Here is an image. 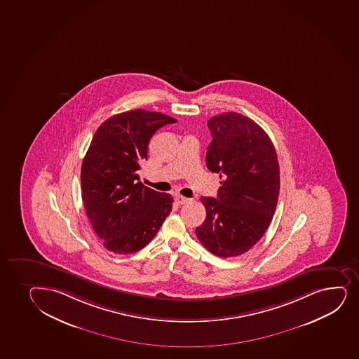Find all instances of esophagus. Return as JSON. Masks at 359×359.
Returning a JSON list of instances; mask_svg holds the SVG:
<instances>
[{"label": "esophagus", "instance_id": "1", "mask_svg": "<svg viewBox=\"0 0 359 359\" xmlns=\"http://www.w3.org/2000/svg\"><path fill=\"white\" fill-rule=\"evenodd\" d=\"M189 202H191V199H189V198L182 197V196L175 197V203L177 205H184V204H187Z\"/></svg>", "mask_w": 359, "mask_h": 359}]
</instances>
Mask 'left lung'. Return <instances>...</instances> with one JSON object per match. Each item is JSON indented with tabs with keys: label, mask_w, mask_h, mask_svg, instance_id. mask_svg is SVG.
<instances>
[{
	"label": "left lung",
	"mask_w": 359,
	"mask_h": 359,
	"mask_svg": "<svg viewBox=\"0 0 359 359\" xmlns=\"http://www.w3.org/2000/svg\"><path fill=\"white\" fill-rule=\"evenodd\" d=\"M206 167L222 179L217 198L202 197L206 217L196 228L203 246L221 257L246 253L265 234L278 202L279 163L269 135L240 113L208 121Z\"/></svg>",
	"instance_id": "1"
}]
</instances>
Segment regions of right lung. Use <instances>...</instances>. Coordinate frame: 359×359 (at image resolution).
<instances>
[{
    "mask_svg": "<svg viewBox=\"0 0 359 359\" xmlns=\"http://www.w3.org/2000/svg\"><path fill=\"white\" fill-rule=\"evenodd\" d=\"M173 123L162 113L133 109L109 118L94 133L81 167L82 201L94 231L113 253L144 248L172 211V196L137 182V170L154 133Z\"/></svg>",
    "mask_w": 359,
    "mask_h": 359,
    "instance_id": "obj_1",
    "label": "right lung"
}]
</instances>
